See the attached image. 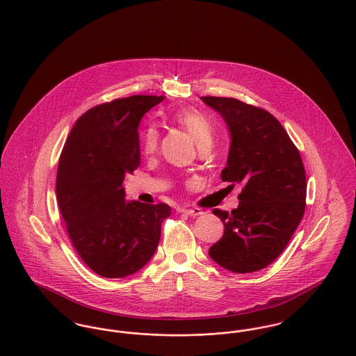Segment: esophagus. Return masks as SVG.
<instances>
[{
  "label": "esophagus",
  "mask_w": 356,
  "mask_h": 356,
  "mask_svg": "<svg viewBox=\"0 0 356 356\" xmlns=\"http://www.w3.org/2000/svg\"><path fill=\"white\" fill-rule=\"evenodd\" d=\"M179 211H181V212H185V213L189 215V216H199V215L203 213V211H202L200 208H181Z\"/></svg>",
  "instance_id": "esophagus-1"
}]
</instances>
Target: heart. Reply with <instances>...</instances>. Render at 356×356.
Listing matches in <instances>:
<instances>
[{
  "mask_svg": "<svg viewBox=\"0 0 356 356\" xmlns=\"http://www.w3.org/2000/svg\"><path fill=\"white\" fill-rule=\"evenodd\" d=\"M174 118L178 124H181L184 129L188 130V133L193 137V140L197 143L200 148L212 144L213 127L202 112L188 108L177 112ZM141 144L145 154H152L156 152L157 144H159V130L154 124H149L144 130Z\"/></svg>",
  "mask_w": 356,
  "mask_h": 356,
  "instance_id": "heart-1",
  "label": "heart"
}]
</instances>
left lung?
Listing matches in <instances>:
<instances>
[{
    "instance_id": "8db88e82",
    "label": "left lung",
    "mask_w": 356,
    "mask_h": 356,
    "mask_svg": "<svg viewBox=\"0 0 356 356\" xmlns=\"http://www.w3.org/2000/svg\"><path fill=\"white\" fill-rule=\"evenodd\" d=\"M202 100L223 118L230 131L222 181L243 185L237 208L212 211L225 232L208 254L226 270L254 273L281 254L305 215L303 160L270 112L236 99Z\"/></svg>"
}]
</instances>
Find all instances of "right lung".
<instances>
[{
  "label": "right lung",
  "instance_id": "add662e5",
  "mask_svg": "<svg viewBox=\"0 0 356 356\" xmlns=\"http://www.w3.org/2000/svg\"><path fill=\"white\" fill-rule=\"evenodd\" d=\"M164 96H130L86 111L60 154L56 196L81 259L99 275L123 278L141 270L160 240L167 204L126 202L124 175L140 165L138 126Z\"/></svg>",
  "mask_w": 356,
  "mask_h": 356
}]
</instances>
